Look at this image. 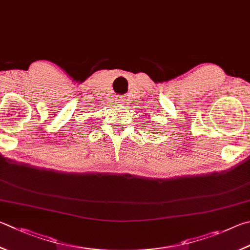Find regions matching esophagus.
Instances as JSON below:
<instances>
[{"instance_id":"34e87169","label":"esophagus","mask_w":250,"mask_h":250,"mask_svg":"<svg viewBox=\"0 0 250 250\" xmlns=\"http://www.w3.org/2000/svg\"><path fill=\"white\" fill-rule=\"evenodd\" d=\"M116 103H118L120 105H122L123 103H124V100H123L122 96H117V98H116Z\"/></svg>"}]
</instances>
